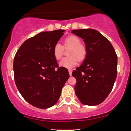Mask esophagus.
<instances>
[{"label": "esophagus", "mask_w": 131, "mask_h": 131, "mask_svg": "<svg viewBox=\"0 0 131 131\" xmlns=\"http://www.w3.org/2000/svg\"><path fill=\"white\" fill-rule=\"evenodd\" d=\"M72 71H72L71 70H68L69 74H70V76H71V74H72Z\"/></svg>", "instance_id": "esophagus-1"}]
</instances>
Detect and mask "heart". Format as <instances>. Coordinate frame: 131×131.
Masks as SVG:
<instances>
[{"instance_id": "b5f03b06", "label": "heart", "mask_w": 131, "mask_h": 131, "mask_svg": "<svg viewBox=\"0 0 131 131\" xmlns=\"http://www.w3.org/2000/svg\"><path fill=\"white\" fill-rule=\"evenodd\" d=\"M63 47H70L68 52V57H64L60 61L61 67L70 69L78 64V60L83 61L87 55V49L84 44L81 43V39L78 36L71 35L64 39L63 46L57 43L53 48V56L56 60H60L63 55Z\"/></svg>"}]
</instances>
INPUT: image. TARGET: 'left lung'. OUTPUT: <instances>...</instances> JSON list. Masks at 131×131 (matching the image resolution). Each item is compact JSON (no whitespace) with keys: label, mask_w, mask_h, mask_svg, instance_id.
Returning a JSON list of instances; mask_svg holds the SVG:
<instances>
[{"label":"left lung","mask_w":131,"mask_h":131,"mask_svg":"<svg viewBox=\"0 0 131 131\" xmlns=\"http://www.w3.org/2000/svg\"><path fill=\"white\" fill-rule=\"evenodd\" d=\"M71 32L84 40L87 49L84 62L72 73L76 79L75 93L82 104L99 105L111 92L116 79V53L110 42L96 30L74 29Z\"/></svg>","instance_id":"obj_1"}]
</instances>
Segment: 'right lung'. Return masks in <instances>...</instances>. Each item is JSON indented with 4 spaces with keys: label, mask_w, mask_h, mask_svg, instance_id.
Wrapping results in <instances>:
<instances>
[{
    "label": "right lung",
    "mask_w": 131,
    "mask_h": 131,
    "mask_svg": "<svg viewBox=\"0 0 131 131\" xmlns=\"http://www.w3.org/2000/svg\"><path fill=\"white\" fill-rule=\"evenodd\" d=\"M64 30L41 32L25 40L13 60L15 82L28 103L39 108L53 106L70 77L67 68L59 67L53 48Z\"/></svg>",
    "instance_id": "obj_1"
}]
</instances>
